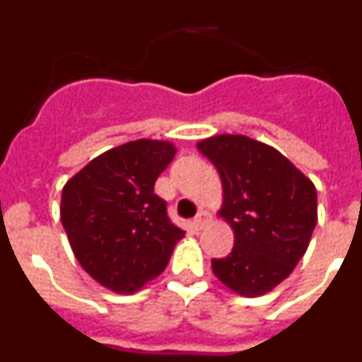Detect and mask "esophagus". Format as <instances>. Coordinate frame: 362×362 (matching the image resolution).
I'll return each mask as SVG.
<instances>
[{
    "instance_id": "1",
    "label": "esophagus",
    "mask_w": 362,
    "mask_h": 362,
    "mask_svg": "<svg viewBox=\"0 0 362 362\" xmlns=\"http://www.w3.org/2000/svg\"><path fill=\"white\" fill-rule=\"evenodd\" d=\"M210 221H212L210 214L204 212V210H201V212L196 216V219H194V225H196L197 228H203V226L206 225V223H210Z\"/></svg>"
}]
</instances>
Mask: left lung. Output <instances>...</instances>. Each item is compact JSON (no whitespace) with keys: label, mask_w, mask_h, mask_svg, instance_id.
I'll return each instance as SVG.
<instances>
[{"label":"left lung","mask_w":362,"mask_h":362,"mask_svg":"<svg viewBox=\"0 0 362 362\" xmlns=\"http://www.w3.org/2000/svg\"><path fill=\"white\" fill-rule=\"evenodd\" d=\"M223 183V209L233 248L212 259L217 279L239 296L270 292L292 274L317 225V192L279 150L246 136L197 143Z\"/></svg>","instance_id":"1"}]
</instances>
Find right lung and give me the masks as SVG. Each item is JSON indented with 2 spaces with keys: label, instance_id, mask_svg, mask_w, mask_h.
Listing matches in <instances>:
<instances>
[{
  "label": "right lung",
  "instance_id": "right-lung-1",
  "mask_svg": "<svg viewBox=\"0 0 362 362\" xmlns=\"http://www.w3.org/2000/svg\"><path fill=\"white\" fill-rule=\"evenodd\" d=\"M174 156L168 141L124 143L92 159L63 188L62 223L74 255L112 292L132 293L158 277L185 235L153 194Z\"/></svg>",
  "mask_w": 362,
  "mask_h": 362
}]
</instances>
